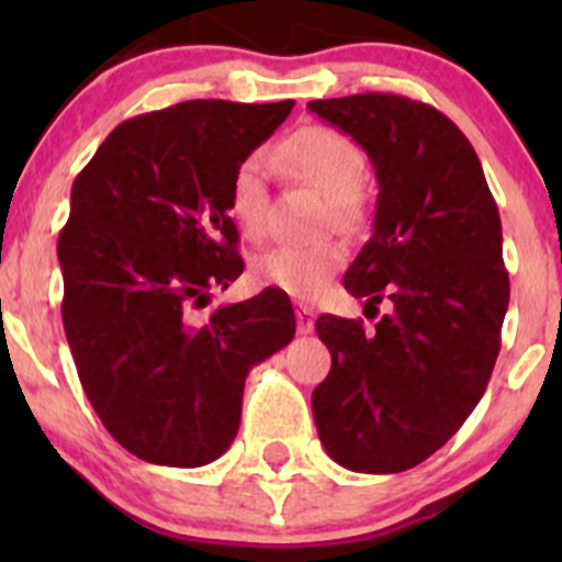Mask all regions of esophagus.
Instances as JSON below:
<instances>
[{
	"label": "esophagus",
	"mask_w": 562,
	"mask_h": 562,
	"mask_svg": "<svg viewBox=\"0 0 562 562\" xmlns=\"http://www.w3.org/2000/svg\"><path fill=\"white\" fill-rule=\"evenodd\" d=\"M296 326H299V331H302V334L313 331V328H315L313 310H310V307H299L296 310Z\"/></svg>",
	"instance_id": "esophagus-1"
}]
</instances>
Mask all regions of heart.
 <instances>
[{"label":"heart","mask_w":562,"mask_h":562,"mask_svg":"<svg viewBox=\"0 0 562 562\" xmlns=\"http://www.w3.org/2000/svg\"><path fill=\"white\" fill-rule=\"evenodd\" d=\"M274 168L326 195L328 217L337 225L361 220L359 187L364 181V151L331 127L310 124L296 130L269 151ZM263 157L252 155L236 166L228 184V212L247 239H260L266 231ZM348 260V249L337 239H317L307 245H277L252 260V277L260 285L277 288L293 299H315Z\"/></svg>","instance_id":"1"}]
</instances>
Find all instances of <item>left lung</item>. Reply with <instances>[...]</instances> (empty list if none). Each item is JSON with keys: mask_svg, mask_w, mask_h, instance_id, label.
Instances as JSON below:
<instances>
[{"mask_svg": "<svg viewBox=\"0 0 562 562\" xmlns=\"http://www.w3.org/2000/svg\"><path fill=\"white\" fill-rule=\"evenodd\" d=\"M307 108L375 168V223L345 291L391 302L375 331L317 317L331 372L313 391L315 427L342 468L402 473L449 443L490 383L508 310L501 214L479 155L438 108L383 92Z\"/></svg>", "mask_w": 562, "mask_h": 562, "instance_id": "8db88e82", "label": "left lung"}]
</instances>
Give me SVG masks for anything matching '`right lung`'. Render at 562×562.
Returning <instances> with one entry per match:
<instances>
[{
  "label": "right lung",
  "instance_id": "add662e5",
  "mask_svg": "<svg viewBox=\"0 0 562 562\" xmlns=\"http://www.w3.org/2000/svg\"><path fill=\"white\" fill-rule=\"evenodd\" d=\"M291 108L187 100L140 113L72 181L56 245L61 323L94 413L144 462L201 468L225 454L249 370L296 334L274 288L195 317L245 271L231 176Z\"/></svg>",
  "mask_w": 562,
  "mask_h": 562
}]
</instances>
